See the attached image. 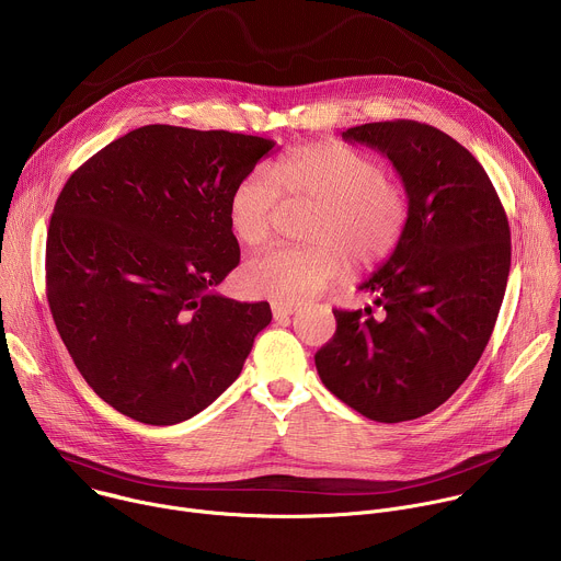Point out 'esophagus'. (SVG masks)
<instances>
[{"label":"esophagus","mask_w":561,"mask_h":561,"mask_svg":"<svg viewBox=\"0 0 561 561\" xmlns=\"http://www.w3.org/2000/svg\"><path fill=\"white\" fill-rule=\"evenodd\" d=\"M295 310H297V306H293V304H273L275 322H284V319H288Z\"/></svg>","instance_id":"34e87169"}]
</instances>
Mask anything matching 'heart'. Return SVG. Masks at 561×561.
I'll use <instances>...</instances> for the list:
<instances>
[{"label": "heart", "instance_id": "1", "mask_svg": "<svg viewBox=\"0 0 561 561\" xmlns=\"http://www.w3.org/2000/svg\"><path fill=\"white\" fill-rule=\"evenodd\" d=\"M257 169L234 184L228 226L239 242L262 247L271 239L282 191L319 206L308 228L312 249L277 247L251 257L244 286L273 301L293 304L317 295L344 275L381 266L399 249L409 224L404 188L383 175L366 152L337 144H306L290 150L275 171Z\"/></svg>", "mask_w": 561, "mask_h": 561}]
</instances>
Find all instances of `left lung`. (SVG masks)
Returning <instances> with one entry per match:
<instances>
[{
  "label": "left lung",
  "instance_id": "1",
  "mask_svg": "<svg viewBox=\"0 0 561 561\" xmlns=\"http://www.w3.org/2000/svg\"><path fill=\"white\" fill-rule=\"evenodd\" d=\"M342 139L390 159L409 224L392 257L359 286L379 314L333 310L337 331L314 366L364 417L417 420L463 383L491 340L511 271L508 219L482 164L428 124H362Z\"/></svg>",
  "mask_w": 561,
  "mask_h": 561
}]
</instances>
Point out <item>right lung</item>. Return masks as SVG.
Returning a JSON list of instances; mask_svg holds the SVG:
<instances>
[{
    "instance_id": "1",
    "label": "right lung",
    "mask_w": 561,
    "mask_h": 561,
    "mask_svg": "<svg viewBox=\"0 0 561 561\" xmlns=\"http://www.w3.org/2000/svg\"><path fill=\"white\" fill-rule=\"evenodd\" d=\"M273 139L150 124L95 152L61 188L46 297L77 370L122 415L171 426L239 377L268 301L215 290L239 264L234 184Z\"/></svg>"
}]
</instances>
